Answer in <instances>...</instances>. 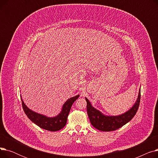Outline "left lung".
I'll use <instances>...</instances> for the list:
<instances>
[{
  "label": "left lung",
  "mask_w": 158,
  "mask_h": 158,
  "mask_svg": "<svg viewBox=\"0 0 158 158\" xmlns=\"http://www.w3.org/2000/svg\"><path fill=\"white\" fill-rule=\"evenodd\" d=\"M140 89L138 96L134 105L127 111L117 116H107L95 109L88 99L85 97L87 102V113L92 125L97 129L102 131L117 130L128 123L136 114L140 102Z\"/></svg>",
  "instance_id": "obj_1"
}]
</instances>
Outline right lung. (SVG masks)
Segmentation results:
<instances>
[{
	"label": "right lung",
	"mask_w": 158,
	"mask_h": 158,
	"mask_svg": "<svg viewBox=\"0 0 158 158\" xmlns=\"http://www.w3.org/2000/svg\"><path fill=\"white\" fill-rule=\"evenodd\" d=\"M79 97V95H77L69 98L63 105L61 112L54 117H48L45 115L33 111L24 104L22 98L21 101L23 110L30 120L41 129L50 131H57L65 126L71 107Z\"/></svg>",
	"instance_id": "1"
}]
</instances>
